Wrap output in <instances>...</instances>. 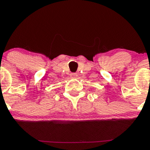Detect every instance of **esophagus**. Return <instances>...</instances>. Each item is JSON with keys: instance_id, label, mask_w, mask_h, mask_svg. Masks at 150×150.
I'll list each match as a JSON object with an SVG mask.
<instances>
[{"instance_id": "1", "label": "esophagus", "mask_w": 150, "mask_h": 150, "mask_svg": "<svg viewBox=\"0 0 150 150\" xmlns=\"http://www.w3.org/2000/svg\"><path fill=\"white\" fill-rule=\"evenodd\" d=\"M70 77H71V78H77V77H78V74H77V73H71L70 74Z\"/></svg>"}]
</instances>
